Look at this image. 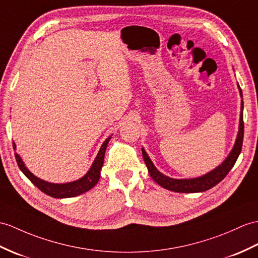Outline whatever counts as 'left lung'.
<instances>
[{
    "instance_id": "obj_1",
    "label": "left lung",
    "mask_w": 258,
    "mask_h": 258,
    "mask_svg": "<svg viewBox=\"0 0 258 258\" xmlns=\"http://www.w3.org/2000/svg\"><path fill=\"white\" fill-rule=\"evenodd\" d=\"M237 88L239 91V95H241L242 101H241V114H239V124H238V132L237 136L234 143V146H233L232 151L230 154L227 155V157L224 159V161L221 165L211 171L200 177L196 178H184V179H176V178H170L168 176L161 173L155 165L153 164L152 159L149 158L145 149L142 147V154L143 158L145 164L147 166V169L149 175L154 179V181H156L161 187L175 191V192H181V194H195V192H203V191H207L209 189L213 188L214 185H217L220 181H222L225 178V176L229 173V171L232 169V167L234 166L236 160L241 154L242 151V144H243V136H244V122H243V109H244V103H243V94L242 90L239 88V85L237 83Z\"/></svg>"
}]
</instances>
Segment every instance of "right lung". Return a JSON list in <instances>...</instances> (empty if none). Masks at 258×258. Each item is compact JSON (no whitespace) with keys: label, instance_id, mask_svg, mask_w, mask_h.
I'll use <instances>...</instances> for the list:
<instances>
[{"label":"right lung","instance_id":"1","mask_svg":"<svg viewBox=\"0 0 258 258\" xmlns=\"http://www.w3.org/2000/svg\"><path fill=\"white\" fill-rule=\"evenodd\" d=\"M112 136H109L107 139L103 142L100 151L95 157L94 161L92 163L90 169L87 171L85 176L81 178L77 179L75 181L66 182V183H52L43 180L38 177H36L33 172L28 170L27 167L24 164L21 156L17 153H15V158L17 161V165H19L21 171L25 175L29 180H31L36 187H37L40 191H43L44 194L47 196H50L52 198H57V199H63V198H74L79 195H82L87 192L90 189H92L95 184L98 183L100 179V172L102 169V166L104 163V155L107 147V144H109ZM13 147L16 149L15 143L13 142Z\"/></svg>","mask_w":258,"mask_h":258}]
</instances>
